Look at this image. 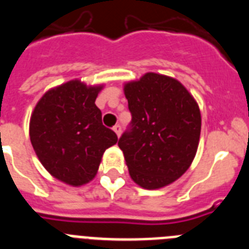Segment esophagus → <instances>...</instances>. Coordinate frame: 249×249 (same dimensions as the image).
<instances>
[{"instance_id": "1", "label": "esophagus", "mask_w": 249, "mask_h": 249, "mask_svg": "<svg viewBox=\"0 0 249 249\" xmlns=\"http://www.w3.org/2000/svg\"><path fill=\"white\" fill-rule=\"evenodd\" d=\"M113 131L116 132V135H117L118 137H120L121 133H122V127H121V124H116V126L113 127Z\"/></svg>"}]
</instances>
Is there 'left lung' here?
<instances>
[{
    "instance_id": "left-lung-1",
    "label": "left lung",
    "mask_w": 249,
    "mask_h": 249,
    "mask_svg": "<svg viewBox=\"0 0 249 249\" xmlns=\"http://www.w3.org/2000/svg\"><path fill=\"white\" fill-rule=\"evenodd\" d=\"M124 94L132 121L118 146L129 176L146 190L171 184L190 168L198 148V105L179 81L153 72L126 83Z\"/></svg>"
}]
</instances>
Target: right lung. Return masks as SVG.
Returning a JSON list of instances; mask_svg holds the SVG:
<instances>
[{
	"instance_id": "right-lung-1",
	"label": "right lung",
	"mask_w": 249,
	"mask_h": 249,
	"mask_svg": "<svg viewBox=\"0 0 249 249\" xmlns=\"http://www.w3.org/2000/svg\"><path fill=\"white\" fill-rule=\"evenodd\" d=\"M103 86L78 80L50 89L35 107L30 121L31 143L46 169L71 186L92 181L102 156L117 143V135L102 124L94 101Z\"/></svg>"
}]
</instances>
